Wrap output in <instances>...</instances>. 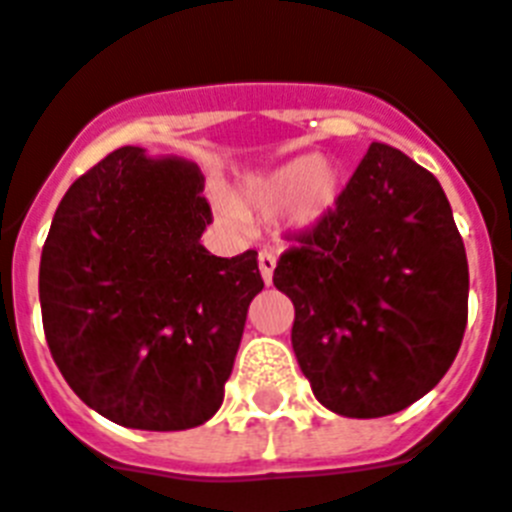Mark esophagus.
<instances>
[{
    "label": "esophagus",
    "instance_id": "esophagus-1",
    "mask_svg": "<svg viewBox=\"0 0 512 512\" xmlns=\"http://www.w3.org/2000/svg\"><path fill=\"white\" fill-rule=\"evenodd\" d=\"M257 263H260V276H263V281L270 286V283H273V270H276V255L265 249V252H260V257H257Z\"/></svg>",
    "mask_w": 512,
    "mask_h": 512
}]
</instances>
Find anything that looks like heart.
<instances>
[{"label": "heart", "mask_w": 512, "mask_h": 512, "mask_svg": "<svg viewBox=\"0 0 512 512\" xmlns=\"http://www.w3.org/2000/svg\"><path fill=\"white\" fill-rule=\"evenodd\" d=\"M343 197V171L330 158L304 153L283 161L263 174L242 182L236 200L239 208L270 216L281 210L283 229L291 234H312L338 210ZM226 221H236V210L229 203H218Z\"/></svg>", "instance_id": "heart-1"}]
</instances>
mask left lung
Instances as JSON below:
<instances>
[{"label": "left lung", "mask_w": 512, "mask_h": 512, "mask_svg": "<svg viewBox=\"0 0 512 512\" xmlns=\"http://www.w3.org/2000/svg\"><path fill=\"white\" fill-rule=\"evenodd\" d=\"M296 242L273 283L294 302L291 346L317 401L375 419L435 388L468 317L466 249L435 176L372 143L336 213Z\"/></svg>", "instance_id": "left-lung-1"}]
</instances>
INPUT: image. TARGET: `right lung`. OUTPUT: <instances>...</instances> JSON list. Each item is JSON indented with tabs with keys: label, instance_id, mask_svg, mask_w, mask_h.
<instances>
[{
	"label": "right lung",
	"instance_id": "add662e5",
	"mask_svg": "<svg viewBox=\"0 0 512 512\" xmlns=\"http://www.w3.org/2000/svg\"><path fill=\"white\" fill-rule=\"evenodd\" d=\"M205 176L179 156L127 145L62 197L38 270L51 356L77 398L114 424L200 427L221 409L257 252L216 257Z\"/></svg>",
	"mask_w": 512,
	"mask_h": 512
}]
</instances>
